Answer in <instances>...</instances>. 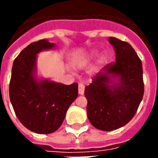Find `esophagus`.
<instances>
[{"label": "esophagus", "instance_id": "esophagus-1", "mask_svg": "<svg viewBox=\"0 0 158 158\" xmlns=\"http://www.w3.org/2000/svg\"><path fill=\"white\" fill-rule=\"evenodd\" d=\"M84 94V85L82 84H79V94L83 95Z\"/></svg>", "mask_w": 158, "mask_h": 158}]
</instances>
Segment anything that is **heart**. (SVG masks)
<instances>
[{"instance_id":"obj_1","label":"heart","mask_w":158,"mask_h":158,"mask_svg":"<svg viewBox=\"0 0 158 158\" xmlns=\"http://www.w3.org/2000/svg\"><path fill=\"white\" fill-rule=\"evenodd\" d=\"M98 52L97 50H92L89 53V56H88L89 57V58H94V57L97 56H98ZM105 56H102V60H105Z\"/></svg>"}]
</instances>
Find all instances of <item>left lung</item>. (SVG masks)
I'll list each match as a JSON object with an SVG mask.
<instances>
[{
  "mask_svg": "<svg viewBox=\"0 0 158 158\" xmlns=\"http://www.w3.org/2000/svg\"><path fill=\"white\" fill-rule=\"evenodd\" d=\"M115 62L106 65L84 90L87 115L98 130L111 131L134 117L144 92L142 62L126 42L110 37Z\"/></svg>",
  "mask_w": 158,
  "mask_h": 158,
  "instance_id": "left-lung-1",
  "label": "left lung"
}]
</instances>
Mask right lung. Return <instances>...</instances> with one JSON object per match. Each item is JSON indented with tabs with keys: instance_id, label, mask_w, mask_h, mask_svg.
Masks as SVG:
<instances>
[{
	"instance_id": "obj_1",
	"label": "right lung",
	"mask_w": 158,
	"mask_h": 158,
	"mask_svg": "<svg viewBox=\"0 0 158 158\" xmlns=\"http://www.w3.org/2000/svg\"><path fill=\"white\" fill-rule=\"evenodd\" d=\"M55 48V43L48 39L31 43L16 57L11 70L9 92L16 116L23 126L41 135L60 127L78 96L77 83L65 85L38 77V54Z\"/></svg>"
}]
</instances>
